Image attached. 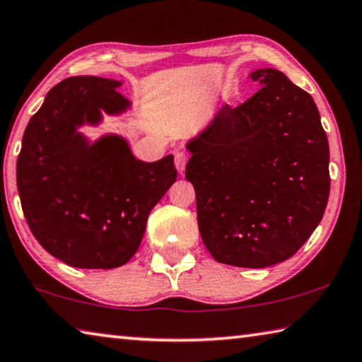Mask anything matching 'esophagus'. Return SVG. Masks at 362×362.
Listing matches in <instances>:
<instances>
[{
  "label": "esophagus",
  "mask_w": 362,
  "mask_h": 362,
  "mask_svg": "<svg viewBox=\"0 0 362 362\" xmlns=\"http://www.w3.org/2000/svg\"><path fill=\"white\" fill-rule=\"evenodd\" d=\"M174 160H175L177 170H179V173L182 174L183 170H185L187 161H188V155L185 152H182V150H175V152H174Z\"/></svg>",
  "instance_id": "obj_1"
}]
</instances>
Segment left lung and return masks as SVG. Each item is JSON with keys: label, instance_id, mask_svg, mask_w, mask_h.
Returning <instances> with one entry per match:
<instances>
[{"label": "left lung", "instance_id": "8db88e82", "mask_svg": "<svg viewBox=\"0 0 362 362\" xmlns=\"http://www.w3.org/2000/svg\"><path fill=\"white\" fill-rule=\"evenodd\" d=\"M187 142L204 245L223 264L269 267L310 238L329 198V146L313 98L274 68Z\"/></svg>", "mask_w": 362, "mask_h": 362}]
</instances>
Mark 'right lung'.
<instances>
[{
    "mask_svg": "<svg viewBox=\"0 0 362 362\" xmlns=\"http://www.w3.org/2000/svg\"><path fill=\"white\" fill-rule=\"evenodd\" d=\"M120 81L95 76L57 83L31 117L17 160V188L31 233L68 266L114 269L133 258L148 214L177 179L174 156L137 160L124 137L91 142L81 128L131 101Z\"/></svg>",
    "mask_w": 362,
    "mask_h": 362,
    "instance_id": "add662e5",
    "label": "right lung"
}]
</instances>
